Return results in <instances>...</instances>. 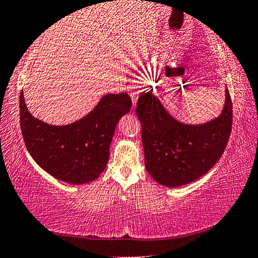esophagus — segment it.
Returning <instances> with one entry per match:
<instances>
[{"label":"esophagus","mask_w":258,"mask_h":258,"mask_svg":"<svg viewBox=\"0 0 258 258\" xmlns=\"http://www.w3.org/2000/svg\"><path fill=\"white\" fill-rule=\"evenodd\" d=\"M127 90H128V93H130L131 98H132L133 105H136L138 97H139V94H140L139 85H138V84H136V83H134V84H131V85L128 86V89H127Z\"/></svg>","instance_id":"1"}]
</instances>
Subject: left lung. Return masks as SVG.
I'll use <instances>...</instances> for the list:
<instances>
[{"mask_svg":"<svg viewBox=\"0 0 258 258\" xmlns=\"http://www.w3.org/2000/svg\"><path fill=\"white\" fill-rule=\"evenodd\" d=\"M152 91L141 93L136 108L147 172L166 187L193 182L219 161L227 147L233 125L229 91L226 89L220 117L201 125L177 121Z\"/></svg>","mask_w":258,"mask_h":258,"instance_id":"left-lung-1","label":"left lung"}]
</instances>
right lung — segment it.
Here are the masks:
<instances>
[{
	"mask_svg": "<svg viewBox=\"0 0 258 258\" xmlns=\"http://www.w3.org/2000/svg\"><path fill=\"white\" fill-rule=\"evenodd\" d=\"M127 93L106 94L81 120L53 126L32 117L20 94V125L27 150L39 167L72 184L94 181L106 168L114 130L128 113Z\"/></svg>",
	"mask_w": 258,
	"mask_h": 258,
	"instance_id": "1",
	"label": "right lung"
}]
</instances>
